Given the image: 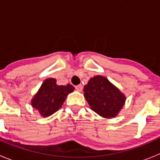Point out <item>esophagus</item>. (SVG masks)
I'll use <instances>...</instances> for the list:
<instances>
[{
  "instance_id": "1",
  "label": "esophagus",
  "mask_w": 160,
  "mask_h": 160,
  "mask_svg": "<svg viewBox=\"0 0 160 160\" xmlns=\"http://www.w3.org/2000/svg\"><path fill=\"white\" fill-rule=\"evenodd\" d=\"M75 89L76 90H78V91H82L83 89V87H82V85H78V86H76L75 87Z\"/></svg>"
}]
</instances>
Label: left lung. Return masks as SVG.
<instances>
[{
	"mask_svg": "<svg viewBox=\"0 0 160 160\" xmlns=\"http://www.w3.org/2000/svg\"><path fill=\"white\" fill-rule=\"evenodd\" d=\"M83 90L91 110L104 118L116 116L125 102V96L102 76L90 78Z\"/></svg>",
	"mask_w": 160,
	"mask_h": 160,
	"instance_id": "left-lung-1",
	"label": "left lung"
}]
</instances>
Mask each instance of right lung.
<instances>
[{
	"instance_id": "add662e5",
	"label": "right lung",
	"mask_w": 160,
	"mask_h": 160,
	"mask_svg": "<svg viewBox=\"0 0 160 160\" xmlns=\"http://www.w3.org/2000/svg\"><path fill=\"white\" fill-rule=\"evenodd\" d=\"M57 80L48 78L44 81L32 100V107L38 110L43 117H48L62 107L68 94L73 92L72 85L58 86Z\"/></svg>"
}]
</instances>
